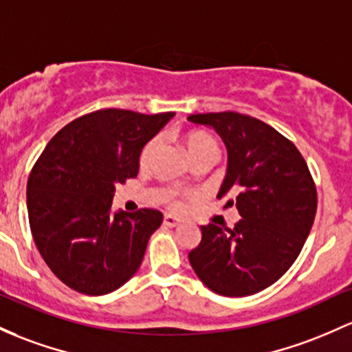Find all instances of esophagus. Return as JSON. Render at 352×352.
Returning a JSON list of instances; mask_svg holds the SVG:
<instances>
[{
	"label": "esophagus",
	"mask_w": 352,
	"mask_h": 352,
	"mask_svg": "<svg viewBox=\"0 0 352 352\" xmlns=\"http://www.w3.org/2000/svg\"><path fill=\"white\" fill-rule=\"evenodd\" d=\"M164 223L167 227H177L180 223V219H177V217H173V215H170V214H167L164 217Z\"/></svg>",
	"instance_id": "esophagus-1"
}]
</instances>
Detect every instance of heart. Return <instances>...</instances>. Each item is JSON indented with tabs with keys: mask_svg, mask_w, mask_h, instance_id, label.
Listing matches in <instances>:
<instances>
[{
	"mask_svg": "<svg viewBox=\"0 0 352 352\" xmlns=\"http://www.w3.org/2000/svg\"><path fill=\"white\" fill-rule=\"evenodd\" d=\"M185 148H187L188 155H190L192 160H197V158H202V157H217L219 155V145L215 142V138L212 137L210 133L202 132V130H190L188 133H185ZM162 146V137H153L146 142L144 148L140 152V165L142 167H148L152 164V160L155 158L157 152L160 150ZM168 194V204L170 207L173 208H180L182 202H180L179 194H177L173 188H168L167 190Z\"/></svg>",
	"mask_w": 352,
	"mask_h": 352,
	"instance_id": "obj_1",
	"label": "heart"
}]
</instances>
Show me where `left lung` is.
<instances>
[{
  "mask_svg": "<svg viewBox=\"0 0 352 352\" xmlns=\"http://www.w3.org/2000/svg\"><path fill=\"white\" fill-rule=\"evenodd\" d=\"M227 146V175L219 199L237 207L234 229L200 227L202 241L188 252L199 279L220 296L242 297L272 285L302 250L318 208V192L299 150L276 129L237 111L197 113Z\"/></svg>",
  "mask_w": 352,
  "mask_h": 352,
  "instance_id": "1",
  "label": "left lung"
}]
</instances>
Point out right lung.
I'll return each instance as SVG.
<instances>
[{
  "mask_svg": "<svg viewBox=\"0 0 352 352\" xmlns=\"http://www.w3.org/2000/svg\"><path fill=\"white\" fill-rule=\"evenodd\" d=\"M103 108L58 132L28 177L30 229L41 257L73 291L103 296L137 272L164 215L111 214L115 185L138 173L144 145L173 117Z\"/></svg>",
  "mask_w": 352,
  "mask_h": 352,
  "instance_id": "1",
  "label": "right lung"
}]
</instances>
